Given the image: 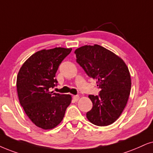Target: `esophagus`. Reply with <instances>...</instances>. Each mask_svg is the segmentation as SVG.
<instances>
[{"instance_id": "34e87169", "label": "esophagus", "mask_w": 153, "mask_h": 153, "mask_svg": "<svg viewBox=\"0 0 153 153\" xmlns=\"http://www.w3.org/2000/svg\"><path fill=\"white\" fill-rule=\"evenodd\" d=\"M73 100H75V101H78V100H79V98H80V97H79L78 95H73Z\"/></svg>"}]
</instances>
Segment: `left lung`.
<instances>
[{
    "instance_id": "1",
    "label": "left lung",
    "mask_w": 153,
    "mask_h": 153,
    "mask_svg": "<svg viewBox=\"0 0 153 153\" xmlns=\"http://www.w3.org/2000/svg\"><path fill=\"white\" fill-rule=\"evenodd\" d=\"M75 53L77 63L89 77L96 79L101 90L98 95H89L92 108L87 112V118L99 126L111 124L121 114L130 94L128 67L121 58L97 44L81 46Z\"/></svg>"
}]
</instances>
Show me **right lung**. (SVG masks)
Wrapping results in <instances>:
<instances>
[{"label": "right lung", "instance_id": "add662e5", "mask_svg": "<svg viewBox=\"0 0 153 153\" xmlns=\"http://www.w3.org/2000/svg\"><path fill=\"white\" fill-rule=\"evenodd\" d=\"M71 50L56 47L36 52L25 61L17 75L21 106L31 121L45 130L61 123L71 102L70 94L49 92L50 88L57 85L56 73Z\"/></svg>", "mask_w": 153, "mask_h": 153}]
</instances>
